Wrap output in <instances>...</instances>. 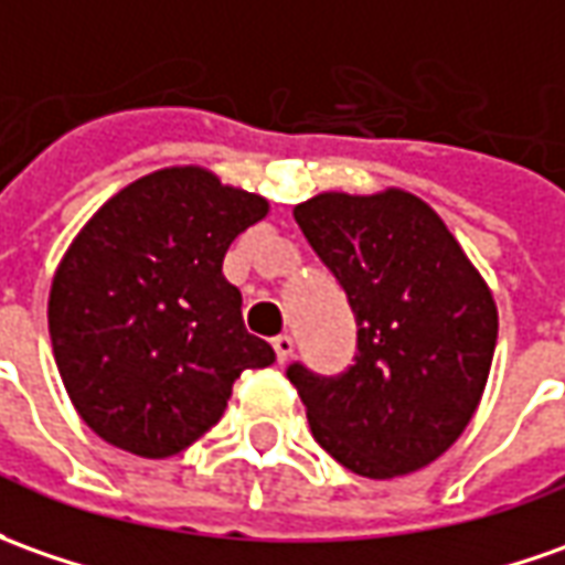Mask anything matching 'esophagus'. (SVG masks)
Wrapping results in <instances>:
<instances>
[{
    "label": "esophagus",
    "mask_w": 565,
    "mask_h": 565,
    "mask_svg": "<svg viewBox=\"0 0 565 565\" xmlns=\"http://www.w3.org/2000/svg\"><path fill=\"white\" fill-rule=\"evenodd\" d=\"M271 347H275L278 362L284 364L290 355H294V337H290V333H281V337H275V340H271Z\"/></svg>",
    "instance_id": "1"
}]
</instances>
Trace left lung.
<instances>
[{
	"mask_svg": "<svg viewBox=\"0 0 565 565\" xmlns=\"http://www.w3.org/2000/svg\"><path fill=\"white\" fill-rule=\"evenodd\" d=\"M294 218L355 318V355L340 374L287 364L312 436L367 479L427 467L486 390L498 340L489 287L443 218L405 191L318 194Z\"/></svg>",
	"mask_w": 565,
	"mask_h": 565,
	"instance_id": "8db88e82",
	"label": "left lung"
}]
</instances>
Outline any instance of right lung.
<instances>
[{"label":"right lung","instance_id":"add662e5","mask_svg":"<svg viewBox=\"0 0 565 565\" xmlns=\"http://www.w3.org/2000/svg\"><path fill=\"white\" fill-rule=\"evenodd\" d=\"M268 213L256 194L198 167L122 188L57 266L49 333L79 417L138 458H170L203 436L247 367L275 349L244 328L222 259Z\"/></svg>","mask_w":565,"mask_h":565}]
</instances>
